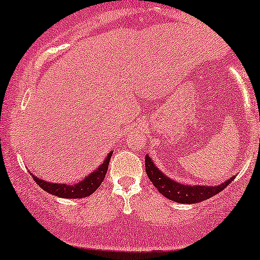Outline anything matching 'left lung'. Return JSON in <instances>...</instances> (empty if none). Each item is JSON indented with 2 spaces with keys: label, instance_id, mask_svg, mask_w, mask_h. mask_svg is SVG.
<instances>
[{
  "label": "left lung",
  "instance_id": "1",
  "mask_svg": "<svg viewBox=\"0 0 260 260\" xmlns=\"http://www.w3.org/2000/svg\"><path fill=\"white\" fill-rule=\"evenodd\" d=\"M145 167L146 173H147L152 184L157 188V190L162 195H165L167 199L180 204H197L200 203V201L209 199V198L214 197V195L222 191L235 179V177L230 178V179H227L222 184H218L217 186L184 185L174 182L171 178L166 177L154 166V163L151 161V158L148 156H146L145 158Z\"/></svg>",
  "mask_w": 260,
  "mask_h": 260
}]
</instances>
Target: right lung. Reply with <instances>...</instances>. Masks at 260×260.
Returning <instances> with one entry per match:
<instances>
[{"instance_id": "add662e5", "label": "right lung", "mask_w": 260, "mask_h": 260, "mask_svg": "<svg viewBox=\"0 0 260 260\" xmlns=\"http://www.w3.org/2000/svg\"><path fill=\"white\" fill-rule=\"evenodd\" d=\"M112 153H108L106 161L101 165V167L95 169L93 173L89 174L88 177H86L82 182L77 183L76 185H66V184H59V183H49L45 180L39 179V178L33 176V179L36 180V183L40 188L44 189L46 193L55 195V197L60 198H66V199H81V198L89 197V195L94 193L97 190V188L102 184V182L104 180L106 177L108 166H109V161L112 158Z\"/></svg>"}]
</instances>
